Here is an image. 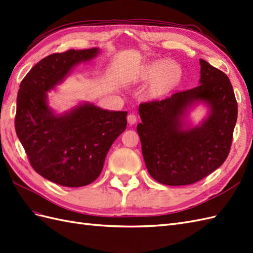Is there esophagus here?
Segmentation results:
<instances>
[{
  "label": "esophagus",
  "mask_w": 253,
  "mask_h": 253,
  "mask_svg": "<svg viewBox=\"0 0 253 253\" xmlns=\"http://www.w3.org/2000/svg\"><path fill=\"white\" fill-rule=\"evenodd\" d=\"M137 116H135L134 114H129L128 116H127V122H128V124L129 125H133V124H135V123H137Z\"/></svg>",
  "instance_id": "34e87169"
}]
</instances>
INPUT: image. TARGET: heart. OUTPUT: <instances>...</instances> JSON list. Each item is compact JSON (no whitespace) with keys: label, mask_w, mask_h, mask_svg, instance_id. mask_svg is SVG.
Here are the masks:
<instances>
[{"label":"heart","mask_w":253,"mask_h":253,"mask_svg":"<svg viewBox=\"0 0 253 253\" xmlns=\"http://www.w3.org/2000/svg\"><path fill=\"white\" fill-rule=\"evenodd\" d=\"M183 78L182 66L174 61L158 60L147 63L138 71L137 79L142 82L151 81V93L164 95L176 87Z\"/></svg>","instance_id":"b5f03b06"}]
</instances>
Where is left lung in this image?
Segmentation results:
<instances>
[{
    "instance_id": "1",
    "label": "left lung",
    "mask_w": 253,
    "mask_h": 253,
    "mask_svg": "<svg viewBox=\"0 0 253 253\" xmlns=\"http://www.w3.org/2000/svg\"><path fill=\"white\" fill-rule=\"evenodd\" d=\"M200 85L139 106L137 126L148 173L169 186L197 183L228 157L237 120V102L228 76L200 60ZM198 103L209 108L197 126L186 124Z\"/></svg>"
}]
</instances>
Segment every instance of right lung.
I'll return each instance as SVG.
<instances>
[{"mask_svg":"<svg viewBox=\"0 0 253 253\" xmlns=\"http://www.w3.org/2000/svg\"><path fill=\"white\" fill-rule=\"evenodd\" d=\"M98 48L68 50L38 62L20 83L15 128L33 169L65 187L86 186L99 176L107 154L127 126L126 111H109L83 102L56 114L48 105L49 90Z\"/></svg>","mask_w":253,"mask_h":253,"instance_id":"1","label":"right lung"}]
</instances>
